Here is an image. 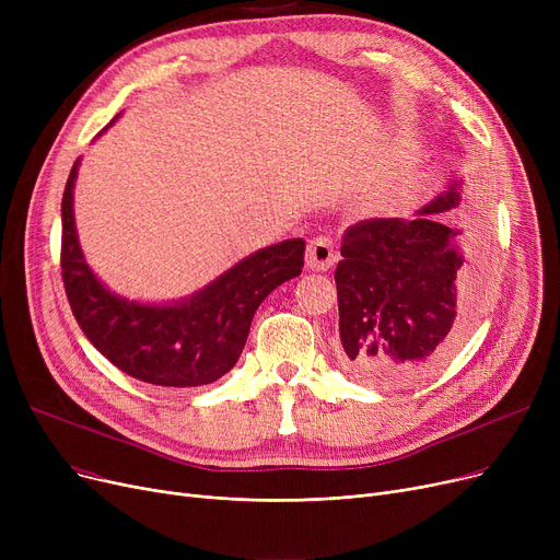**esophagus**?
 Returning <instances> with one entry per match:
<instances>
[{
    "mask_svg": "<svg viewBox=\"0 0 560 560\" xmlns=\"http://www.w3.org/2000/svg\"><path fill=\"white\" fill-rule=\"evenodd\" d=\"M338 260V252L336 245L329 238H313L306 247V265L315 272H325L329 270L331 265H336Z\"/></svg>",
    "mask_w": 560,
    "mask_h": 560,
    "instance_id": "34e87169",
    "label": "esophagus"
}]
</instances>
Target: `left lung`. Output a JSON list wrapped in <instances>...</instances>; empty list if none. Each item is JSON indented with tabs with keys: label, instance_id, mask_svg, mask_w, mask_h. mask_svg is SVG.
I'll return each instance as SVG.
<instances>
[{
	"label": "left lung",
	"instance_id": "8db88e82",
	"mask_svg": "<svg viewBox=\"0 0 560 560\" xmlns=\"http://www.w3.org/2000/svg\"><path fill=\"white\" fill-rule=\"evenodd\" d=\"M458 201L454 184L418 218H372L345 231L336 268L338 361L361 384H418L454 357L472 325L477 277L463 265L458 231L431 218Z\"/></svg>",
	"mask_w": 560,
	"mask_h": 560
}]
</instances>
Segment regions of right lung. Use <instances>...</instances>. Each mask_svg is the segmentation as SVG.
<instances>
[{
	"label": "right lung",
	"mask_w": 560,
	"mask_h": 560,
	"mask_svg": "<svg viewBox=\"0 0 560 560\" xmlns=\"http://www.w3.org/2000/svg\"><path fill=\"white\" fill-rule=\"evenodd\" d=\"M77 167L79 161L72 165L61 203V275L81 331L115 368L144 384L161 388L213 384L243 354L260 302L283 281L302 275L304 241H283L243 258L179 304L127 302L108 292L83 260L72 211Z\"/></svg>",
	"instance_id": "1"
}]
</instances>
